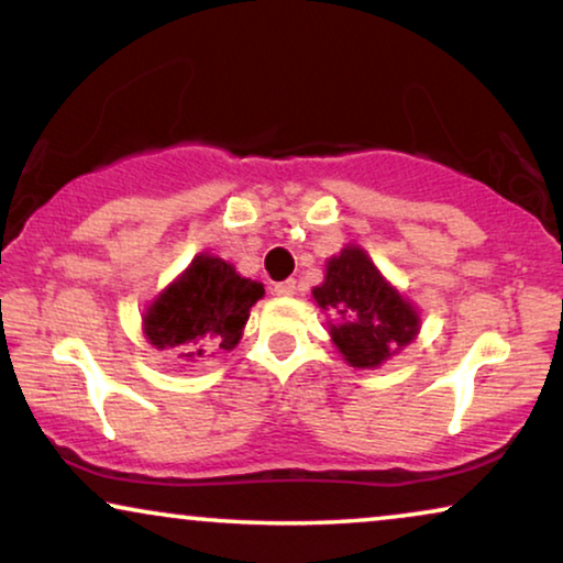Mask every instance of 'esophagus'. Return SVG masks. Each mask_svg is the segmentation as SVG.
Segmentation results:
<instances>
[{"label":"esophagus","mask_w":563,"mask_h":563,"mask_svg":"<svg viewBox=\"0 0 563 563\" xmlns=\"http://www.w3.org/2000/svg\"><path fill=\"white\" fill-rule=\"evenodd\" d=\"M272 291H274L276 297H295V291H297V284H295V279L279 282V284H274Z\"/></svg>","instance_id":"34e87169"}]
</instances>
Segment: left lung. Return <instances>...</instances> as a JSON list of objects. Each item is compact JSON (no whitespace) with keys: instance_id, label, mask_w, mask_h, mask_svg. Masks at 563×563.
<instances>
[{"instance_id":"obj_1","label":"left lung","mask_w":563,"mask_h":563,"mask_svg":"<svg viewBox=\"0 0 563 563\" xmlns=\"http://www.w3.org/2000/svg\"><path fill=\"white\" fill-rule=\"evenodd\" d=\"M312 299L328 314L330 341L353 368H379L420 333V312L356 243L325 261Z\"/></svg>"}]
</instances>
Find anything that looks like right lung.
I'll return each mask as SVG.
<instances>
[{
	"instance_id": "obj_1",
	"label": "right lung",
	"mask_w": 563,
	"mask_h": 563,
	"mask_svg": "<svg viewBox=\"0 0 563 563\" xmlns=\"http://www.w3.org/2000/svg\"><path fill=\"white\" fill-rule=\"evenodd\" d=\"M264 297V284L245 279L233 264L197 253L191 264L145 307L143 333L158 351L197 364L241 343L251 307Z\"/></svg>"
}]
</instances>
